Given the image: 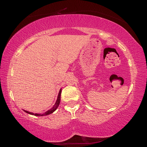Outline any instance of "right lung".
<instances>
[{
  "label": "right lung",
  "mask_w": 147,
  "mask_h": 147,
  "mask_svg": "<svg viewBox=\"0 0 147 147\" xmlns=\"http://www.w3.org/2000/svg\"><path fill=\"white\" fill-rule=\"evenodd\" d=\"M61 89H60V90L59 91V93H58V98H57V100L56 102L54 105L53 106V108L51 109H50L49 110L47 111L45 113H44L43 114H39V113H34L32 112H30V111H28L26 110H24L25 111L26 113H28V114H30V115H35V116H45V115H49V114H51L53 113L54 111L56 110V109L58 108V107L59 105V103H60V100H61Z\"/></svg>",
  "instance_id": "add662e5"
}]
</instances>
